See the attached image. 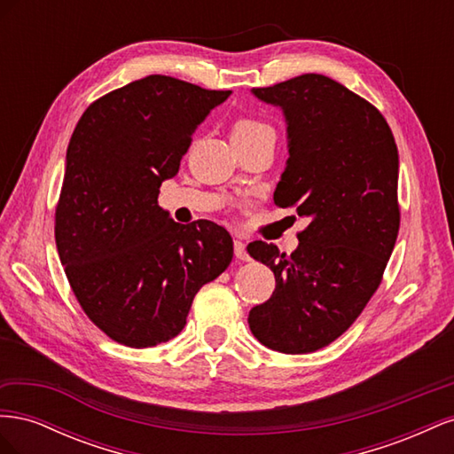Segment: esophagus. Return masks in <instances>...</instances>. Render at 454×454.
Listing matches in <instances>:
<instances>
[{
  "label": "esophagus",
  "instance_id": "34e87169",
  "mask_svg": "<svg viewBox=\"0 0 454 454\" xmlns=\"http://www.w3.org/2000/svg\"><path fill=\"white\" fill-rule=\"evenodd\" d=\"M235 257L240 261H250V254L246 250V244L242 240H235Z\"/></svg>",
  "mask_w": 454,
  "mask_h": 454
}]
</instances>
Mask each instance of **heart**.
<instances>
[{
  "label": "heart",
  "mask_w": 454,
  "mask_h": 454,
  "mask_svg": "<svg viewBox=\"0 0 454 454\" xmlns=\"http://www.w3.org/2000/svg\"><path fill=\"white\" fill-rule=\"evenodd\" d=\"M263 130H270V129L255 119H239L235 125H232L231 136H250V134L263 132Z\"/></svg>",
  "instance_id": "1"
}]
</instances>
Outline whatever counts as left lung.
Listing matches in <instances>:
<instances>
[{
    "label": "left lung",
    "instance_id": "obj_1",
    "mask_svg": "<svg viewBox=\"0 0 454 454\" xmlns=\"http://www.w3.org/2000/svg\"><path fill=\"white\" fill-rule=\"evenodd\" d=\"M252 94L286 117L290 157L274 204L295 208L309 225L290 255L261 240L248 246L277 280L248 324L261 345L307 354L345 333L377 292L400 231V159L379 109L325 75Z\"/></svg>",
    "mask_w": 454,
    "mask_h": 454
}]
</instances>
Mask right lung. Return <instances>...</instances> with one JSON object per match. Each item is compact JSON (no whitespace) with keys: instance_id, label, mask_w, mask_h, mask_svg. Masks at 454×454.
Here are the masks:
<instances>
[{"instance_id":"add662e5","label":"right lung","mask_w":454,"mask_h":454,"mask_svg":"<svg viewBox=\"0 0 454 454\" xmlns=\"http://www.w3.org/2000/svg\"><path fill=\"white\" fill-rule=\"evenodd\" d=\"M229 96L147 75L92 102L72 134L54 239L81 309L121 345L176 337L197 292L231 263L223 227L176 223L157 202L191 136Z\"/></svg>"}]
</instances>
